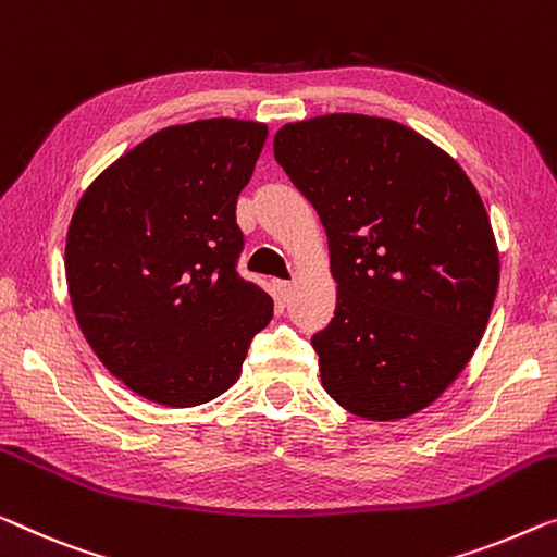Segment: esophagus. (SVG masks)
<instances>
[{
    "label": "esophagus",
    "mask_w": 557,
    "mask_h": 557,
    "mask_svg": "<svg viewBox=\"0 0 557 557\" xmlns=\"http://www.w3.org/2000/svg\"><path fill=\"white\" fill-rule=\"evenodd\" d=\"M277 287H280V295L285 297V300H287L289 295H293V289H295L293 282H277Z\"/></svg>",
    "instance_id": "1"
}]
</instances>
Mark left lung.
<instances>
[{"instance_id": "left-lung-1", "label": "left lung", "mask_w": 557, "mask_h": 557, "mask_svg": "<svg viewBox=\"0 0 557 557\" xmlns=\"http://www.w3.org/2000/svg\"><path fill=\"white\" fill-rule=\"evenodd\" d=\"M275 160L327 232L337 305L312 335L322 387L364 420L428 408L475 352L500 280L475 185L430 139L368 114L289 122Z\"/></svg>"}]
</instances>
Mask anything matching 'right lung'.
Segmentation results:
<instances>
[{
	"label": "right lung",
	"instance_id": "add662e5",
	"mask_svg": "<svg viewBox=\"0 0 557 557\" xmlns=\"http://www.w3.org/2000/svg\"><path fill=\"white\" fill-rule=\"evenodd\" d=\"M268 124L197 120L154 132L87 187L64 272L89 347L132 393L168 408L237 383L272 297L237 275V195Z\"/></svg>",
	"mask_w": 557,
	"mask_h": 557
}]
</instances>
